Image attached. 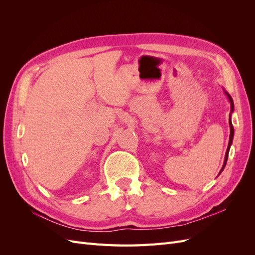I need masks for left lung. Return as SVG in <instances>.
Returning <instances> with one entry per match:
<instances>
[{"label": "left lung", "mask_w": 255, "mask_h": 255, "mask_svg": "<svg viewBox=\"0 0 255 255\" xmlns=\"http://www.w3.org/2000/svg\"><path fill=\"white\" fill-rule=\"evenodd\" d=\"M223 91H225V94L227 96V98L229 99L230 101V104H231V114H230V120H229V125H230V140H229V144H228V149H227V152H226V157H225V161H223V166L221 168V170L219 172V174L223 171V169H225L226 165H227V161H228V156H229V151H230V148L231 145H232V141H233V137H234V128H233V125H232V120H231V115H232V113L234 112V103H233V100H232V97H231L228 92L223 89ZM218 174V175H219Z\"/></svg>", "instance_id": "left-lung-1"}]
</instances>
